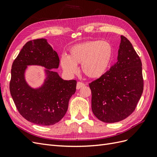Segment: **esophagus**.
Instances as JSON below:
<instances>
[{
    "instance_id": "esophagus-1",
    "label": "esophagus",
    "mask_w": 157,
    "mask_h": 157,
    "mask_svg": "<svg viewBox=\"0 0 157 157\" xmlns=\"http://www.w3.org/2000/svg\"><path fill=\"white\" fill-rule=\"evenodd\" d=\"M83 86H85V84H84L82 82H79L77 83V86H76V88H77V90H79L80 88L83 87Z\"/></svg>"
}]
</instances>
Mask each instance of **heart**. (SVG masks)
<instances>
[{"instance_id":"1","label":"heart","mask_w":157,"mask_h":157,"mask_svg":"<svg viewBox=\"0 0 157 157\" xmlns=\"http://www.w3.org/2000/svg\"><path fill=\"white\" fill-rule=\"evenodd\" d=\"M113 48L106 41L89 40L72 46L69 55L62 56L60 64L64 71L74 74L78 64L87 77L91 79L101 78L109 70L113 58Z\"/></svg>"}]
</instances>
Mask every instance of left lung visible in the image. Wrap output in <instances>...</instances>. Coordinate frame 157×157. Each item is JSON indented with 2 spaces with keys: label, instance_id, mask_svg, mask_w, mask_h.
<instances>
[{
  "label": "left lung",
  "instance_id": "8db88e82",
  "mask_svg": "<svg viewBox=\"0 0 157 157\" xmlns=\"http://www.w3.org/2000/svg\"><path fill=\"white\" fill-rule=\"evenodd\" d=\"M89 86L92 111L101 121L119 122L134 111L143 91L142 63L127 38L121 36L117 61Z\"/></svg>",
  "mask_w": 157,
  "mask_h": 157
}]
</instances>
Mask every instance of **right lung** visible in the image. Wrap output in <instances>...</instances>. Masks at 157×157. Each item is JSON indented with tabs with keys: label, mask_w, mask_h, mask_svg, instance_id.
I'll return each mask as SVG.
<instances>
[{
	"label": "right lung",
	"mask_w": 157,
	"mask_h": 157,
	"mask_svg": "<svg viewBox=\"0 0 157 157\" xmlns=\"http://www.w3.org/2000/svg\"><path fill=\"white\" fill-rule=\"evenodd\" d=\"M58 54L44 38L28 42L12 66L10 91L18 112L29 121L38 125H52L65 115L70 98L76 90L77 82L64 80L58 72ZM29 65H38L44 70L45 79L38 88L25 81Z\"/></svg>",
	"instance_id": "right-lung-1"
}]
</instances>
